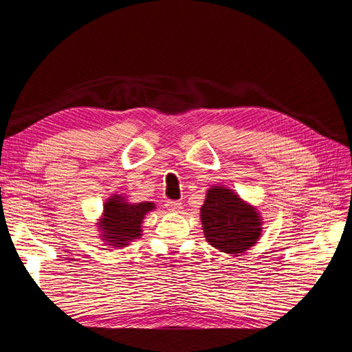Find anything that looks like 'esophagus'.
<instances>
[{"mask_svg":"<svg viewBox=\"0 0 352 352\" xmlns=\"http://www.w3.org/2000/svg\"><path fill=\"white\" fill-rule=\"evenodd\" d=\"M166 207H167L168 211H175L176 212V211H179L180 208H182V202L168 199V201H166Z\"/></svg>","mask_w":352,"mask_h":352,"instance_id":"1","label":"esophagus"}]
</instances>
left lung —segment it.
<instances>
[{"label": "left lung", "instance_id": "8db88e82", "mask_svg": "<svg viewBox=\"0 0 352 352\" xmlns=\"http://www.w3.org/2000/svg\"><path fill=\"white\" fill-rule=\"evenodd\" d=\"M201 225L211 247L228 254L247 251L261 235L257 210L225 186L208 189L201 207Z\"/></svg>", "mask_w": 352, "mask_h": 352}]
</instances>
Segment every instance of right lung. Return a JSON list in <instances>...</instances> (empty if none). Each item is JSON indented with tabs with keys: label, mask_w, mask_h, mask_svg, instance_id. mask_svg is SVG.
Returning a JSON list of instances; mask_svg holds the SVG:
<instances>
[{
	"label": "right lung",
	"mask_w": 352,
	"mask_h": 352,
	"mask_svg": "<svg viewBox=\"0 0 352 352\" xmlns=\"http://www.w3.org/2000/svg\"><path fill=\"white\" fill-rule=\"evenodd\" d=\"M154 202L129 204L120 195H113L104 204L102 219L98 223L104 241L111 247H126L133 239L142 236V220L148 211L154 210Z\"/></svg>",
	"instance_id": "obj_1"
}]
</instances>
